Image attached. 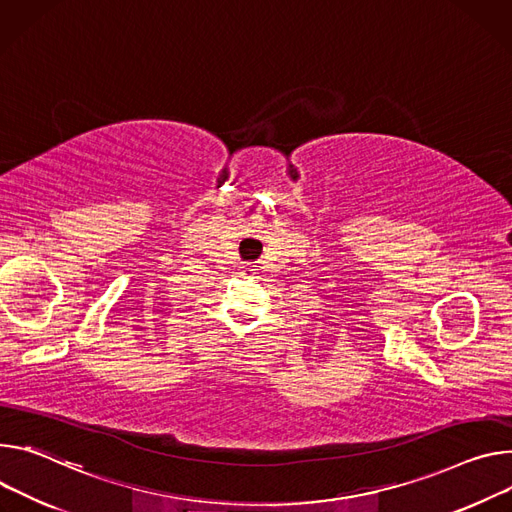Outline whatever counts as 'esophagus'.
Returning a JSON list of instances; mask_svg holds the SVG:
<instances>
[{
  "instance_id": "34e87169",
  "label": "esophagus",
  "mask_w": 512,
  "mask_h": 512,
  "mask_svg": "<svg viewBox=\"0 0 512 512\" xmlns=\"http://www.w3.org/2000/svg\"><path fill=\"white\" fill-rule=\"evenodd\" d=\"M253 273H255V265L247 263V265L241 267V275H253Z\"/></svg>"
}]
</instances>
